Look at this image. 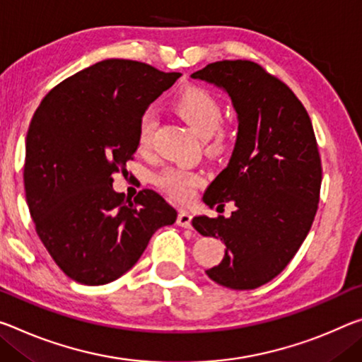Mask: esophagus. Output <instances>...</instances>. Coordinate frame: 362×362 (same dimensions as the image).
Segmentation results:
<instances>
[{
	"label": "esophagus",
	"instance_id": "1",
	"mask_svg": "<svg viewBox=\"0 0 362 362\" xmlns=\"http://www.w3.org/2000/svg\"><path fill=\"white\" fill-rule=\"evenodd\" d=\"M177 223L183 228H192V216L187 211H180L179 217H177Z\"/></svg>",
	"mask_w": 362,
	"mask_h": 362
}]
</instances>
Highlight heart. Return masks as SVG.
I'll return each mask as SVG.
<instances>
[{"label": "heart", "instance_id": "obj_1", "mask_svg": "<svg viewBox=\"0 0 362 362\" xmlns=\"http://www.w3.org/2000/svg\"><path fill=\"white\" fill-rule=\"evenodd\" d=\"M172 106L202 139H208L209 151L219 153L226 150L228 139L219 130L223 120V109L216 95L203 87H188L175 96ZM156 125V116L153 111H145L141 114L139 124H136L139 151L146 153L151 150ZM151 182L170 199L183 204L194 198L197 190L203 185V175L197 170L170 165V168H164L153 174Z\"/></svg>", "mask_w": 362, "mask_h": 362}]
</instances>
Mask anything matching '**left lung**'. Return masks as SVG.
I'll list each match as a JSON object with an SVG mask.
<instances>
[{"label":"left lung","instance_id":"8db88e82","mask_svg":"<svg viewBox=\"0 0 362 362\" xmlns=\"http://www.w3.org/2000/svg\"><path fill=\"white\" fill-rule=\"evenodd\" d=\"M192 78L226 90L238 114L230 163L203 198L209 208L233 202L237 209L228 219L192 221L227 246L206 274L227 288L253 290L288 266L317 212L322 164L311 119L288 85L253 61L211 62Z\"/></svg>","mask_w":362,"mask_h":362}]
</instances>
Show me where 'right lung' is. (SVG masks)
<instances>
[{
    "label": "right lung",
    "mask_w": 362,
    "mask_h": 362,
    "mask_svg": "<svg viewBox=\"0 0 362 362\" xmlns=\"http://www.w3.org/2000/svg\"><path fill=\"white\" fill-rule=\"evenodd\" d=\"M182 74L106 59L57 83L28 125L24 187L37 235L67 277L83 285L119 279L177 211L150 188L134 202L112 174L136 151V124Z\"/></svg>",
    "instance_id": "right-lung-1"
}]
</instances>
